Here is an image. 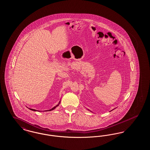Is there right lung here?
<instances>
[{
  "label": "right lung",
  "instance_id": "1",
  "mask_svg": "<svg viewBox=\"0 0 150 150\" xmlns=\"http://www.w3.org/2000/svg\"><path fill=\"white\" fill-rule=\"evenodd\" d=\"M57 106H58V105H57L56 106H55V107H53V108H52V109H50V110H48V111H52V110H54V108H55L56 107H57ZM29 109H30L31 110H33V111H36V110H34V109H31V108H29Z\"/></svg>",
  "mask_w": 150,
  "mask_h": 150
}]
</instances>
